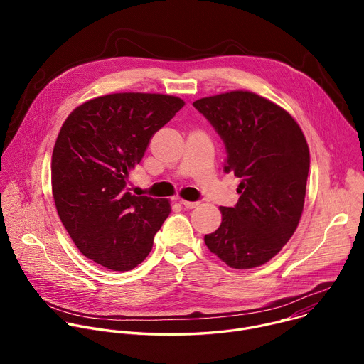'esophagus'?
Listing matches in <instances>:
<instances>
[{"mask_svg": "<svg viewBox=\"0 0 364 364\" xmlns=\"http://www.w3.org/2000/svg\"><path fill=\"white\" fill-rule=\"evenodd\" d=\"M181 204L186 207V209H194V207L198 205V201H188V200H181Z\"/></svg>", "mask_w": 364, "mask_h": 364, "instance_id": "1", "label": "esophagus"}]
</instances>
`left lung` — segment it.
<instances>
[{
	"label": "left lung",
	"mask_w": 364,
	"mask_h": 364,
	"mask_svg": "<svg viewBox=\"0 0 364 364\" xmlns=\"http://www.w3.org/2000/svg\"><path fill=\"white\" fill-rule=\"evenodd\" d=\"M222 136L225 173L240 180L235 207L220 205L222 223L204 236L212 253L235 269L267 264L299 223L309 149L296 121L277 103L249 90L193 102Z\"/></svg>",
	"instance_id": "left-lung-1"
}]
</instances>
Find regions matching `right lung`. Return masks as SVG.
I'll return each mask as SVG.
<instances>
[{"label": "right lung", "instance_id": "obj_1", "mask_svg": "<svg viewBox=\"0 0 364 364\" xmlns=\"http://www.w3.org/2000/svg\"><path fill=\"white\" fill-rule=\"evenodd\" d=\"M184 100L125 92L93 97L66 118L51 155V190L77 249L112 271L138 267L171 212L170 200L134 196L129 173Z\"/></svg>", "mask_w": 364, "mask_h": 364}]
</instances>
